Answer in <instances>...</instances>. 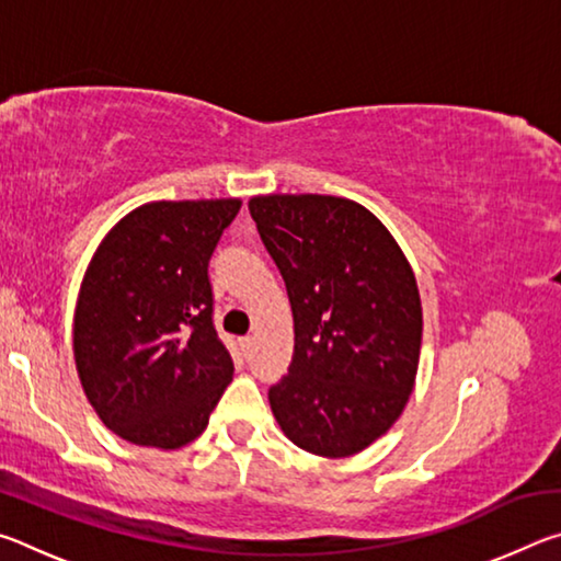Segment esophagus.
Here are the masks:
<instances>
[{
	"mask_svg": "<svg viewBox=\"0 0 561 561\" xmlns=\"http://www.w3.org/2000/svg\"><path fill=\"white\" fill-rule=\"evenodd\" d=\"M252 344H254V339H252V336H242V339H240V348H242V354H244V356L250 354V351H252Z\"/></svg>",
	"mask_w": 561,
	"mask_h": 561,
	"instance_id": "esophagus-1",
	"label": "esophagus"
}]
</instances>
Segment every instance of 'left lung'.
Instances as JSON below:
<instances>
[{
	"instance_id": "1",
	"label": "left lung",
	"mask_w": 561,
	"mask_h": 561,
	"mask_svg": "<svg viewBox=\"0 0 561 561\" xmlns=\"http://www.w3.org/2000/svg\"><path fill=\"white\" fill-rule=\"evenodd\" d=\"M250 215L294 314V356L270 388L272 413L301 450H364L398 421L415 383L423 311L411 264L346 197H252Z\"/></svg>"
}]
</instances>
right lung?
<instances>
[{
  "label": "right lung",
  "mask_w": 561,
  "mask_h": 561,
  "mask_svg": "<svg viewBox=\"0 0 561 561\" xmlns=\"http://www.w3.org/2000/svg\"><path fill=\"white\" fill-rule=\"evenodd\" d=\"M240 207L148 203L93 254L76 304L73 356L91 405L121 438L150 448L195 440L232 381L207 267Z\"/></svg>",
  "instance_id": "add662e5"
}]
</instances>
